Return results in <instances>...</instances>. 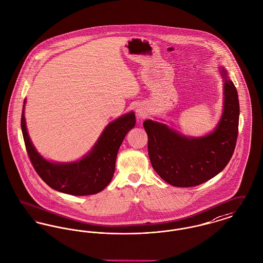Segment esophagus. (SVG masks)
<instances>
[{"label":"esophagus","instance_id":"34e87169","mask_svg":"<svg viewBox=\"0 0 263 263\" xmlns=\"http://www.w3.org/2000/svg\"><path fill=\"white\" fill-rule=\"evenodd\" d=\"M136 112H137V115L140 119H143L147 116V109L144 105H138V107L136 109Z\"/></svg>","mask_w":263,"mask_h":263}]
</instances>
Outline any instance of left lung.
Listing matches in <instances>:
<instances>
[{"label":"left lung","mask_w":263,"mask_h":263,"mask_svg":"<svg viewBox=\"0 0 263 263\" xmlns=\"http://www.w3.org/2000/svg\"><path fill=\"white\" fill-rule=\"evenodd\" d=\"M224 77L222 117L209 136L189 139L164 123L147 120V151L154 170L164 181L177 187L201 184L218 175L233 155L239 123L238 95L233 83Z\"/></svg>","instance_id":"left-lung-1"}]
</instances>
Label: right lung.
Returning <instances> with one entry per match:
<instances>
[{
	"label": "right lung",
	"instance_id": "add662e5",
	"mask_svg": "<svg viewBox=\"0 0 263 263\" xmlns=\"http://www.w3.org/2000/svg\"><path fill=\"white\" fill-rule=\"evenodd\" d=\"M135 124V114H126L105 127L92 151L85 158L71 163H53L42 158L32 144L27 133L24 107L21 118L26 149L36 174L54 191L71 195L100 193L110 182L119 148Z\"/></svg>",
	"mask_w": 263,
	"mask_h": 263
}]
</instances>
